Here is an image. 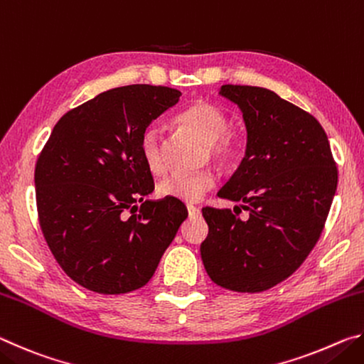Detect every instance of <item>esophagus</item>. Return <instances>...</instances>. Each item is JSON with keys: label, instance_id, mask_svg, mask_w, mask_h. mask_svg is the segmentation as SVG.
Wrapping results in <instances>:
<instances>
[{"label": "esophagus", "instance_id": "34e87169", "mask_svg": "<svg viewBox=\"0 0 364 364\" xmlns=\"http://www.w3.org/2000/svg\"><path fill=\"white\" fill-rule=\"evenodd\" d=\"M188 212H189V217H199V215H200L199 208H197V207L193 205V204L188 205Z\"/></svg>", "mask_w": 364, "mask_h": 364}]
</instances>
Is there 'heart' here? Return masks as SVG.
I'll list each match as a JSON object with an SVG mask.
<instances>
[{"label": "heart", "mask_w": 364, "mask_h": 364, "mask_svg": "<svg viewBox=\"0 0 364 364\" xmlns=\"http://www.w3.org/2000/svg\"><path fill=\"white\" fill-rule=\"evenodd\" d=\"M176 122L186 130L193 132L207 143L208 156L220 168H231L241 154V143L231 133L230 117L217 104L208 101H196L176 115ZM141 159L152 175H162L167 170L164 138L157 127H147L139 141ZM215 186V175L210 170L194 173L170 175L159 184V193L164 197L193 204Z\"/></svg>", "instance_id": "b5f03b06"}]
</instances>
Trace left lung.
Masks as SVG:
<instances>
[{
    "label": "left lung",
    "instance_id": "8db88e82",
    "mask_svg": "<svg viewBox=\"0 0 364 364\" xmlns=\"http://www.w3.org/2000/svg\"><path fill=\"white\" fill-rule=\"evenodd\" d=\"M241 107L247 151L221 199L242 202L202 215L208 236L200 255L210 279L234 292H262L287 279L315 247L337 188V167L319 122L260 86L223 85Z\"/></svg>",
    "mask_w": 364,
    "mask_h": 364
}]
</instances>
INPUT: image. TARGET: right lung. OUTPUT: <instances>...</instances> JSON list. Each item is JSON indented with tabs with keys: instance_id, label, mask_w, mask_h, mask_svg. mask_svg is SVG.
Wrapping results in <instances>:
<instances>
[{
	"instance_id": "right-lung-1",
	"label": "right lung",
	"mask_w": 364,
	"mask_h": 364,
	"mask_svg": "<svg viewBox=\"0 0 364 364\" xmlns=\"http://www.w3.org/2000/svg\"><path fill=\"white\" fill-rule=\"evenodd\" d=\"M168 86L128 85L97 95L60 117L35 165L36 210L59 267L97 294H127L152 278L188 218L176 199L154 191L141 159V134L173 107Z\"/></svg>"
}]
</instances>
